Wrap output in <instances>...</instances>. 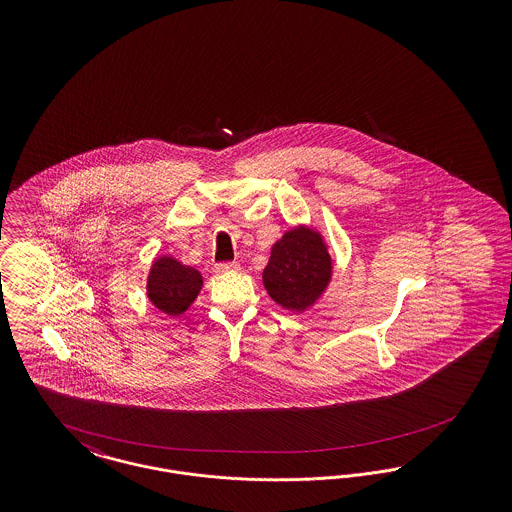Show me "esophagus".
I'll return each mask as SVG.
<instances>
[{"mask_svg": "<svg viewBox=\"0 0 512 512\" xmlns=\"http://www.w3.org/2000/svg\"><path fill=\"white\" fill-rule=\"evenodd\" d=\"M230 270H240L238 263H217L215 272H230Z\"/></svg>", "mask_w": 512, "mask_h": 512, "instance_id": "34e87169", "label": "esophagus"}]
</instances>
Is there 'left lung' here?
Returning <instances> with one entry per match:
<instances>
[{"mask_svg":"<svg viewBox=\"0 0 512 512\" xmlns=\"http://www.w3.org/2000/svg\"><path fill=\"white\" fill-rule=\"evenodd\" d=\"M332 278V257L320 234L305 226L293 228L278 240L263 272L268 295L284 309L311 307Z\"/></svg>","mask_w":512,"mask_h":512,"instance_id":"left-lung-1","label":"left lung"}]
</instances>
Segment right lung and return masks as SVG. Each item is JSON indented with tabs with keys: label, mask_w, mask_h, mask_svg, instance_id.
<instances>
[{
	"label": "right lung",
	"mask_w": 512,
	"mask_h": 512,
	"mask_svg": "<svg viewBox=\"0 0 512 512\" xmlns=\"http://www.w3.org/2000/svg\"><path fill=\"white\" fill-rule=\"evenodd\" d=\"M203 286L201 274L184 267L172 257L155 259L147 278V297L163 313L178 317L192 303Z\"/></svg>",
	"instance_id": "1"
}]
</instances>
